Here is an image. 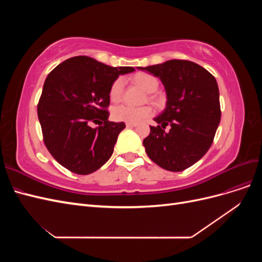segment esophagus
<instances>
[{
	"label": "esophagus",
	"instance_id": "obj_1",
	"mask_svg": "<svg viewBox=\"0 0 262 262\" xmlns=\"http://www.w3.org/2000/svg\"><path fill=\"white\" fill-rule=\"evenodd\" d=\"M125 125H126V128H134V126L138 125V123H130V122H128Z\"/></svg>",
	"mask_w": 262,
	"mask_h": 262
}]
</instances>
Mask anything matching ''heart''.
<instances>
[{"label": "heart", "mask_w": 262, "mask_h": 262, "mask_svg": "<svg viewBox=\"0 0 262 262\" xmlns=\"http://www.w3.org/2000/svg\"><path fill=\"white\" fill-rule=\"evenodd\" d=\"M133 82L138 86H140L142 90L146 93H154L158 89V80L150 74L147 73H138L134 75ZM124 90V80L122 77H119L113 83L112 87L109 91V97L113 102L120 101L123 95ZM154 97L150 96V99ZM153 110L148 106L143 107H131L126 105L117 106L113 109V117L115 120L121 121V122H130V123H138L143 120L145 118L152 116Z\"/></svg>", "instance_id": "heart-1"}]
</instances>
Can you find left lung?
I'll return each mask as SVG.
<instances>
[{
	"label": "left lung",
	"mask_w": 262,
	"mask_h": 262,
	"mask_svg": "<svg viewBox=\"0 0 262 262\" xmlns=\"http://www.w3.org/2000/svg\"><path fill=\"white\" fill-rule=\"evenodd\" d=\"M138 69L160 78L167 98L164 112L154 118L160 125L149 126L143 140L146 154L166 170H185L208 152L217 130L221 109L215 77L187 60ZM167 125L170 131L165 132Z\"/></svg>",
	"instance_id": "8db88e82"
}]
</instances>
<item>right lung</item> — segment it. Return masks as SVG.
Returning a JSON list of instances; mask_svg holds the SVG:
<instances>
[{"mask_svg":"<svg viewBox=\"0 0 262 262\" xmlns=\"http://www.w3.org/2000/svg\"><path fill=\"white\" fill-rule=\"evenodd\" d=\"M134 71L80 55L62 62L47 76L38 118L47 148L63 167L89 175L112 157L125 124L108 121L109 91L119 75ZM91 122L104 125L92 128Z\"/></svg>","mask_w":262,"mask_h":262,"instance_id":"right-lung-1","label":"right lung"}]
</instances>
